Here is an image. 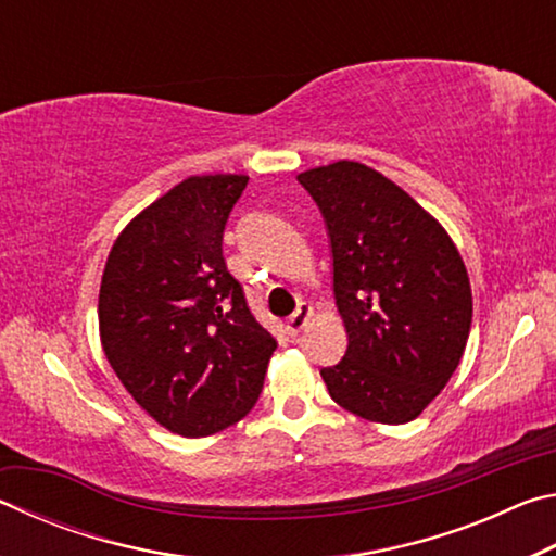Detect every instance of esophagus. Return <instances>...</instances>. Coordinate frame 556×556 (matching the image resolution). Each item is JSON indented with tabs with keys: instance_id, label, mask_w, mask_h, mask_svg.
<instances>
[{
	"instance_id": "obj_1",
	"label": "esophagus",
	"mask_w": 556,
	"mask_h": 556,
	"mask_svg": "<svg viewBox=\"0 0 556 556\" xmlns=\"http://www.w3.org/2000/svg\"><path fill=\"white\" fill-rule=\"evenodd\" d=\"M308 318H312V306L306 304V301H301L296 306V312L287 318V331L289 336H299L304 331V326L308 324Z\"/></svg>"
}]
</instances>
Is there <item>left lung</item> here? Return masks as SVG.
Returning <instances> with one entry per match:
<instances>
[{
    "instance_id": "left-lung-1",
    "label": "left lung",
    "mask_w": 556,
    "mask_h": 556,
    "mask_svg": "<svg viewBox=\"0 0 556 556\" xmlns=\"http://www.w3.org/2000/svg\"><path fill=\"white\" fill-rule=\"evenodd\" d=\"M326 220L348 348L321 378L336 404L404 425L446 388L466 351L473 296L441 223L357 162L299 174Z\"/></svg>"
}]
</instances>
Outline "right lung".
<instances>
[{
  "label": "right lung",
  "mask_w": 556,
  "mask_h": 556,
  "mask_svg": "<svg viewBox=\"0 0 556 556\" xmlns=\"http://www.w3.org/2000/svg\"><path fill=\"white\" fill-rule=\"evenodd\" d=\"M244 186L242 174L184 178L129 220L102 271V351L139 407L181 437L255 407L277 348L223 257Z\"/></svg>",
  "instance_id": "obj_1"
}]
</instances>
